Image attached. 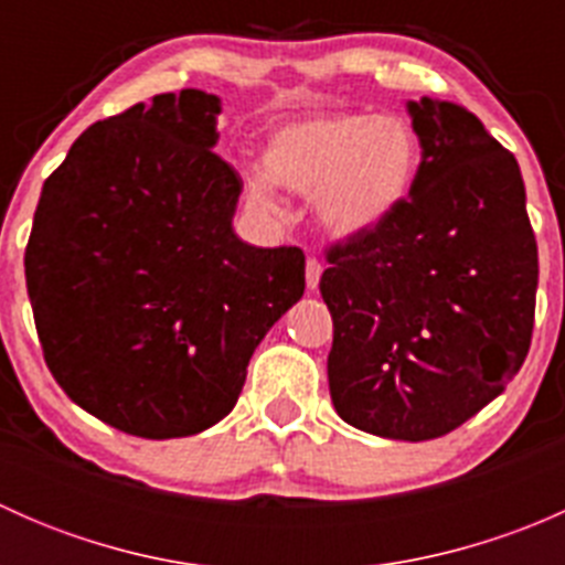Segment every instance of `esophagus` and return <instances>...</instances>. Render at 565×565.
<instances>
[{
    "instance_id": "esophagus-1",
    "label": "esophagus",
    "mask_w": 565,
    "mask_h": 565,
    "mask_svg": "<svg viewBox=\"0 0 565 565\" xmlns=\"http://www.w3.org/2000/svg\"><path fill=\"white\" fill-rule=\"evenodd\" d=\"M319 278H322V262H319L317 256H309V259H306V287H309L311 292L319 287Z\"/></svg>"
}]
</instances>
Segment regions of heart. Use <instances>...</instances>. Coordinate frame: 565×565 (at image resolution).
I'll return each instance as SVG.
<instances>
[{"label":"heart","mask_w":565,"mask_h":565,"mask_svg":"<svg viewBox=\"0 0 565 565\" xmlns=\"http://www.w3.org/2000/svg\"><path fill=\"white\" fill-rule=\"evenodd\" d=\"M420 139L402 114L324 111L270 130L250 202L276 207L273 185L311 193V218L333 241L372 235L398 213L420 172Z\"/></svg>","instance_id":"heart-1"}]
</instances>
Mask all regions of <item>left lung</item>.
<instances>
[{
  "label": "left lung",
  "mask_w": 565,
  "mask_h": 565,
  "mask_svg": "<svg viewBox=\"0 0 565 565\" xmlns=\"http://www.w3.org/2000/svg\"><path fill=\"white\" fill-rule=\"evenodd\" d=\"M413 193L385 226L328 254L335 413L388 440H435L487 407L530 350L539 248L516 158L451 100H407Z\"/></svg>",
  "instance_id": "1"
}]
</instances>
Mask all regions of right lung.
Instances as JSON below:
<instances>
[{
    "instance_id": "obj_1",
    "label": "right lung",
    "mask_w": 565,
    "mask_h": 565,
    "mask_svg": "<svg viewBox=\"0 0 565 565\" xmlns=\"http://www.w3.org/2000/svg\"><path fill=\"white\" fill-rule=\"evenodd\" d=\"M202 89L95 122L43 182L24 254L45 363L125 435L191 437L237 404L259 341L306 289L300 248L235 235L243 180Z\"/></svg>"
}]
</instances>
